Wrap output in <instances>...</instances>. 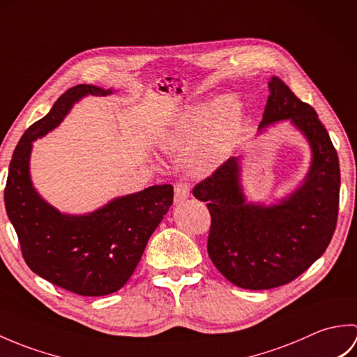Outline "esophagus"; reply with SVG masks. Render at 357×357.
I'll return each instance as SVG.
<instances>
[{
	"mask_svg": "<svg viewBox=\"0 0 357 357\" xmlns=\"http://www.w3.org/2000/svg\"><path fill=\"white\" fill-rule=\"evenodd\" d=\"M190 196V187L185 183H178L174 185V204H183Z\"/></svg>",
	"mask_w": 357,
	"mask_h": 357,
	"instance_id": "34e87169",
	"label": "esophagus"
}]
</instances>
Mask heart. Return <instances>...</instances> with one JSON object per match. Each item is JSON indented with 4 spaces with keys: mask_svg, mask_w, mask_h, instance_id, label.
Masks as SVG:
<instances>
[{
    "mask_svg": "<svg viewBox=\"0 0 357 357\" xmlns=\"http://www.w3.org/2000/svg\"><path fill=\"white\" fill-rule=\"evenodd\" d=\"M241 126L239 101L231 95H224L213 102L188 105L161 136L159 146L165 151H187L198 143L188 165L196 176H206L230 156Z\"/></svg>",
    "mask_w": 357,
    "mask_h": 357,
    "instance_id": "heart-1",
    "label": "heart"
}]
</instances>
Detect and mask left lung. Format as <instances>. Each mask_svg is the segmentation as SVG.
Segmentation results:
<instances>
[{"instance_id":"8db88e82","label":"left lung","mask_w":357,"mask_h":357,"mask_svg":"<svg viewBox=\"0 0 357 357\" xmlns=\"http://www.w3.org/2000/svg\"><path fill=\"white\" fill-rule=\"evenodd\" d=\"M268 90L257 130L290 121L304 135L312 162L302 184L270 206L247 201L241 156H233L193 188L211 216L210 259L231 284L248 290L285 285L319 259L335 233L339 210V159L327 128L284 81L273 77Z\"/></svg>"}]
</instances>
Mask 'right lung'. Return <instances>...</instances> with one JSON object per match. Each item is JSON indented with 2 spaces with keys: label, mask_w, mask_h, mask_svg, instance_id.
<instances>
[{
  "label": "right lung",
  "mask_w": 357,
  "mask_h": 357,
  "mask_svg": "<svg viewBox=\"0 0 357 357\" xmlns=\"http://www.w3.org/2000/svg\"><path fill=\"white\" fill-rule=\"evenodd\" d=\"M112 93V89L79 84L59 96L47 115L22 135L12 155L4 190L7 216L29 268L81 296H105L124 287L151 233L173 204V187L162 184L119 196L86 215H69L53 207L33 187V141L61 124L82 98Z\"/></svg>",
  "instance_id": "obj_1"
}]
</instances>
